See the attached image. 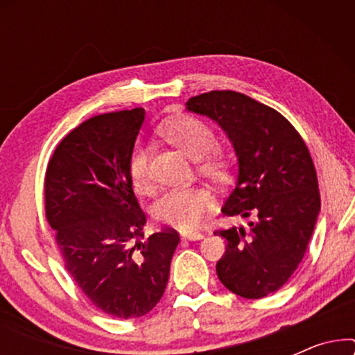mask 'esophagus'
Wrapping results in <instances>:
<instances>
[{
    "label": "esophagus",
    "mask_w": 355,
    "mask_h": 355,
    "mask_svg": "<svg viewBox=\"0 0 355 355\" xmlns=\"http://www.w3.org/2000/svg\"><path fill=\"white\" fill-rule=\"evenodd\" d=\"M181 237L184 241H200L203 239V234H200V232H186L182 231L181 232Z\"/></svg>",
    "instance_id": "34e87169"
}]
</instances>
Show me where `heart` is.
<instances>
[{
	"mask_svg": "<svg viewBox=\"0 0 355 355\" xmlns=\"http://www.w3.org/2000/svg\"><path fill=\"white\" fill-rule=\"evenodd\" d=\"M159 135L178 147L189 158L196 159L198 173L203 176L225 181L230 174L231 158L225 150L216 147L215 132L210 125L192 116H176L159 125ZM129 178L139 193H152L150 176V152L145 145H137L129 158ZM213 205L210 191L200 186L176 187L163 193L153 205V220L179 230H192L200 225L205 213Z\"/></svg>",
	"mask_w": 355,
	"mask_h": 355,
	"instance_id": "obj_1",
	"label": "heart"
}]
</instances>
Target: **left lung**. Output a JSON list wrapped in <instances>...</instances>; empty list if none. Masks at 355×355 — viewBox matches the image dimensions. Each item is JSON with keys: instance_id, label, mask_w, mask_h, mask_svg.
I'll use <instances>...</instances> for the list:
<instances>
[{"instance_id": "left-lung-1", "label": "left lung", "mask_w": 355, "mask_h": 355, "mask_svg": "<svg viewBox=\"0 0 355 355\" xmlns=\"http://www.w3.org/2000/svg\"><path fill=\"white\" fill-rule=\"evenodd\" d=\"M186 106L220 124L234 147L239 176L221 211L257 218L249 231H215L227 242L218 278L245 299L276 293L302 261L320 211L307 145L283 114L239 92L213 90Z\"/></svg>"}]
</instances>
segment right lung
Listing matches in <instances>:
<instances>
[{"label":"right lung","instance_id":"right-lung-1","mask_svg":"<svg viewBox=\"0 0 355 355\" xmlns=\"http://www.w3.org/2000/svg\"><path fill=\"white\" fill-rule=\"evenodd\" d=\"M144 119L145 110L134 108L84 121L61 140L45 174L46 220L66 270L96 309L124 320L159 302L179 244L174 230L142 241L147 218L129 158Z\"/></svg>","mask_w":355,"mask_h":355}]
</instances>
